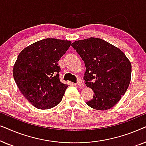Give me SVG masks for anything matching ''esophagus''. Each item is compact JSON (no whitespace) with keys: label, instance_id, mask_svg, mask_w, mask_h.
Returning <instances> with one entry per match:
<instances>
[{"label":"esophagus","instance_id":"1","mask_svg":"<svg viewBox=\"0 0 146 146\" xmlns=\"http://www.w3.org/2000/svg\"><path fill=\"white\" fill-rule=\"evenodd\" d=\"M76 84H77L78 87L79 88H83L84 84H83V83L82 82V81L80 80H78Z\"/></svg>","mask_w":146,"mask_h":146}]
</instances>
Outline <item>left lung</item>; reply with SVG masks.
<instances>
[{
    "label": "left lung",
    "instance_id": "obj_1",
    "mask_svg": "<svg viewBox=\"0 0 146 146\" xmlns=\"http://www.w3.org/2000/svg\"><path fill=\"white\" fill-rule=\"evenodd\" d=\"M72 46L84 62L86 86L94 91L87 105L98 110L110 109L126 92L131 65L124 53L97 38L77 40Z\"/></svg>",
    "mask_w": 146,
    "mask_h": 146
}]
</instances>
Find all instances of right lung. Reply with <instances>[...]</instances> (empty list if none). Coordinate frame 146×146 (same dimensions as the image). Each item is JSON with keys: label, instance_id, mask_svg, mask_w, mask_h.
<instances>
[{"label": "right lung", "instance_id": "obj_1", "mask_svg": "<svg viewBox=\"0 0 146 146\" xmlns=\"http://www.w3.org/2000/svg\"><path fill=\"white\" fill-rule=\"evenodd\" d=\"M71 42L46 38L25 48L18 56L13 76L23 95L36 108L47 110L60 102L67 84L60 81L58 62Z\"/></svg>", "mask_w": 146, "mask_h": 146}]
</instances>
